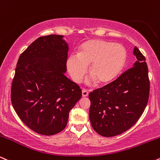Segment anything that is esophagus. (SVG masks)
<instances>
[{"label": "esophagus", "instance_id": "esophagus-1", "mask_svg": "<svg viewBox=\"0 0 160 160\" xmlns=\"http://www.w3.org/2000/svg\"><path fill=\"white\" fill-rule=\"evenodd\" d=\"M88 91H87V90H85V89L82 90V97H88Z\"/></svg>", "mask_w": 160, "mask_h": 160}]
</instances>
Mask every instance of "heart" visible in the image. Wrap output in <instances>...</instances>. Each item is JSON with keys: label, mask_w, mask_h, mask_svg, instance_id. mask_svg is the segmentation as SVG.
I'll return each instance as SVG.
<instances>
[{"label": "heart", "mask_w": 160, "mask_h": 160, "mask_svg": "<svg viewBox=\"0 0 160 160\" xmlns=\"http://www.w3.org/2000/svg\"><path fill=\"white\" fill-rule=\"evenodd\" d=\"M127 61V51L122 45L105 40H90L81 46L78 54L67 60V69L72 79L79 83L88 71L91 74L86 80L88 84L96 81L108 84L119 76Z\"/></svg>", "instance_id": "heart-1"}]
</instances>
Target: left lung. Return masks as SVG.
Returning a JSON list of instances; mask_svg holds the SVG:
<instances>
[{"instance_id": "1", "label": "left lung", "mask_w": 160, "mask_h": 160, "mask_svg": "<svg viewBox=\"0 0 160 160\" xmlns=\"http://www.w3.org/2000/svg\"><path fill=\"white\" fill-rule=\"evenodd\" d=\"M137 61L112 83L89 93L93 129L105 137L126 132L138 121L149 98L150 81L145 58L135 46Z\"/></svg>"}]
</instances>
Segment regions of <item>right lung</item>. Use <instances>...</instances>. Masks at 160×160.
Returning a JSON list of instances; mask_svg holds the SVG:
<instances>
[{
  "label": "right lung",
  "mask_w": 160,
  "mask_h": 160,
  "mask_svg": "<svg viewBox=\"0 0 160 160\" xmlns=\"http://www.w3.org/2000/svg\"><path fill=\"white\" fill-rule=\"evenodd\" d=\"M63 36L39 37L20 55L11 101L27 127L52 136L67 124L69 113L82 97L79 86L65 76L68 44Z\"/></svg>",
  "instance_id": "1"
}]
</instances>
